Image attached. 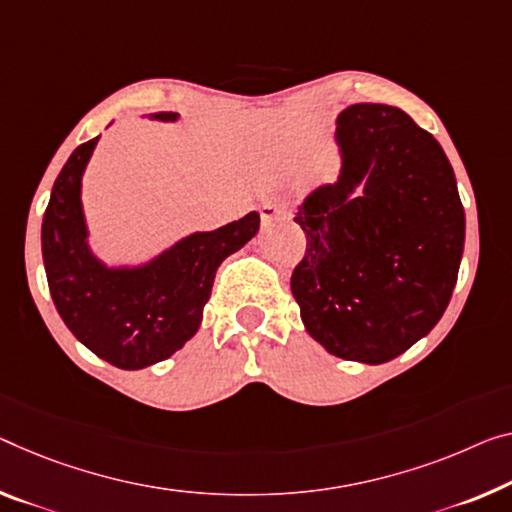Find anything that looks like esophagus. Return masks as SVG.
<instances>
[{
  "label": "esophagus",
  "mask_w": 512,
  "mask_h": 512,
  "mask_svg": "<svg viewBox=\"0 0 512 512\" xmlns=\"http://www.w3.org/2000/svg\"><path fill=\"white\" fill-rule=\"evenodd\" d=\"M283 217H288V210H286V206H281V203L267 201L261 206V219H263L265 226L272 224L274 219H283Z\"/></svg>",
  "instance_id": "1"
}]
</instances>
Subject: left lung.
Instances as JSON below:
<instances>
[{
  "instance_id": "left-lung-1",
  "label": "left lung",
  "mask_w": 512,
  "mask_h": 512,
  "mask_svg": "<svg viewBox=\"0 0 512 512\" xmlns=\"http://www.w3.org/2000/svg\"><path fill=\"white\" fill-rule=\"evenodd\" d=\"M341 171L306 196V251L290 277L302 322L329 355L384 364L426 336L451 302L465 210L439 141L375 102L336 119Z\"/></svg>"
}]
</instances>
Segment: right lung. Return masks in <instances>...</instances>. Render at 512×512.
<instances>
[{"mask_svg": "<svg viewBox=\"0 0 512 512\" xmlns=\"http://www.w3.org/2000/svg\"><path fill=\"white\" fill-rule=\"evenodd\" d=\"M176 121L174 112L151 114ZM98 137L77 146L54 180L41 229L43 263L61 320L93 355L139 371L174 355L203 320L217 267L258 233L249 212L217 231L192 233L137 267H109L89 247L82 176Z\"/></svg>", "mask_w": 512, "mask_h": 512, "instance_id": "right-lung-1", "label": "right lung"}]
</instances>
